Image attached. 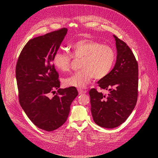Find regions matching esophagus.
Listing matches in <instances>:
<instances>
[{"mask_svg": "<svg viewBox=\"0 0 158 158\" xmlns=\"http://www.w3.org/2000/svg\"><path fill=\"white\" fill-rule=\"evenodd\" d=\"M78 91L79 95H81V94H85L87 92L86 90H83V89H78Z\"/></svg>", "mask_w": 158, "mask_h": 158, "instance_id": "obj_1", "label": "esophagus"}]
</instances>
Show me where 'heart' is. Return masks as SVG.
<instances>
[{
    "label": "heart",
    "mask_w": 158,
    "mask_h": 158,
    "mask_svg": "<svg viewBox=\"0 0 158 158\" xmlns=\"http://www.w3.org/2000/svg\"><path fill=\"white\" fill-rule=\"evenodd\" d=\"M72 54L56 52L53 57V64L58 70L66 72L71 67L72 56L81 59L80 70L63 80L66 87L84 88L94 78L100 80L107 77L115 61V52L112 47L91 39L81 40L71 47Z\"/></svg>",
    "instance_id": "heart-1"
}]
</instances>
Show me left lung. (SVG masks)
Wrapping results in <instances>:
<instances>
[{
	"label": "left lung",
	"instance_id": "left-lung-1",
	"mask_svg": "<svg viewBox=\"0 0 158 158\" xmlns=\"http://www.w3.org/2000/svg\"><path fill=\"white\" fill-rule=\"evenodd\" d=\"M117 51L116 63L109 75L98 81L108 94L89 90L91 113L100 127L114 128L123 123L135 107L138 96V63L126 43L114 35Z\"/></svg>",
	"mask_w": 158,
	"mask_h": 158
}]
</instances>
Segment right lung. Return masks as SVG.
I'll return each mask as SVG.
<instances>
[{"instance_id":"add662e5","label":"right lung","mask_w":158,"mask_h":158,"mask_svg":"<svg viewBox=\"0 0 158 158\" xmlns=\"http://www.w3.org/2000/svg\"><path fill=\"white\" fill-rule=\"evenodd\" d=\"M67 31L62 28L29 40L16 66L20 105L32 123L47 131L66 122L70 105L78 94L75 88H59V74L52 63ZM50 93L56 94L52 98L48 97Z\"/></svg>"}]
</instances>
